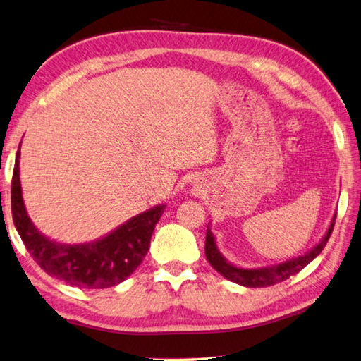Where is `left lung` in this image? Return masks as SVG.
Listing matches in <instances>:
<instances>
[{
  "label": "left lung",
  "instance_id": "left-lung-1",
  "mask_svg": "<svg viewBox=\"0 0 361 361\" xmlns=\"http://www.w3.org/2000/svg\"><path fill=\"white\" fill-rule=\"evenodd\" d=\"M337 215V214H335ZM335 215L332 216V221L329 224L328 231L323 235V238L317 243V245L307 250L306 254L298 255L295 258H290L288 262L279 263V264H272V266H263V267H240L232 264L228 262L221 252L219 246H216L215 235L211 231V223L207 226V232H206V246H204V252L207 262L211 263L214 269L221 274L224 279H228L233 283L241 284V286L246 288H266V286H272V284H276L280 281L288 280L290 275H294L300 272L303 267H306L312 259L322 252L323 247L328 243L331 233L334 231V223H335Z\"/></svg>",
  "mask_w": 361,
  "mask_h": 361
}]
</instances>
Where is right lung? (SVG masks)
Returning a JSON list of instances; mask_svg holds the SVG:
<instances>
[{"label":"right lung","mask_w":361,"mask_h":361,"mask_svg":"<svg viewBox=\"0 0 361 361\" xmlns=\"http://www.w3.org/2000/svg\"><path fill=\"white\" fill-rule=\"evenodd\" d=\"M20 147L12 177V215L24 246L41 269L80 289H104L124 281L147 254L155 224L166 204H157L120 224L107 235L80 245H66L43 235L32 223L23 200Z\"/></svg>","instance_id":"add662e5"}]
</instances>
